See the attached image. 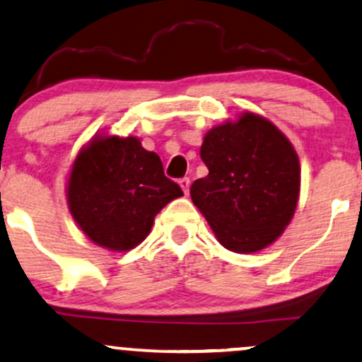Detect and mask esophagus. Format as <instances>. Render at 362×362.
<instances>
[{
	"mask_svg": "<svg viewBox=\"0 0 362 362\" xmlns=\"http://www.w3.org/2000/svg\"><path fill=\"white\" fill-rule=\"evenodd\" d=\"M178 184H180L182 190H184V194H185V195H189V189H190V178H187V177L180 178V182H178Z\"/></svg>",
	"mask_w": 362,
	"mask_h": 362,
	"instance_id": "34e87169",
	"label": "esophagus"
}]
</instances>
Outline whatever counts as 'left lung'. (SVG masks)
Listing matches in <instances>:
<instances>
[{
	"mask_svg": "<svg viewBox=\"0 0 362 362\" xmlns=\"http://www.w3.org/2000/svg\"><path fill=\"white\" fill-rule=\"evenodd\" d=\"M200 158L209 175L190 197L217 241L234 252H256L275 243L295 214L300 163L288 138L267 117L245 112L204 136Z\"/></svg>",
	"mask_w": 362,
	"mask_h": 362,
	"instance_id": "left-lung-1",
	"label": "left lung"
}]
</instances>
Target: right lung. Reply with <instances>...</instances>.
Here are the masks:
<instances>
[{
    "label": "right lung",
    "instance_id": "obj_1",
    "mask_svg": "<svg viewBox=\"0 0 362 362\" xmlns=\"http://www.w3.org/2000/svg\"><path fill=\"white\" fill-rule=\"evenodd\" d=\"M180 195L160 156L134 136H94L74 160L67 182L74 221L90 241L111 251L138 246L155 216Z\"/></svg>",
    "mask_w": 362,
    "mask_h": 362
}]
</instances>
